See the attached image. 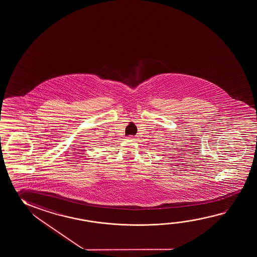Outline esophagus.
<instances>
[{"mask_svg":"<svg viewBox=\"0 0 257 257\" xmlns=\"http://www.w3.org/2000/svg\"><path fill=\"white\" fill-rule=\"evenodd\" d=\"M126 139H127V140H131V141H135V140H136V137H134V136H128V137L126 138Z\"/></svg>","mask_w":257,"mask_h":257,"instance_id":"esophagus-1","label":"esophagus"}]
</instances>
